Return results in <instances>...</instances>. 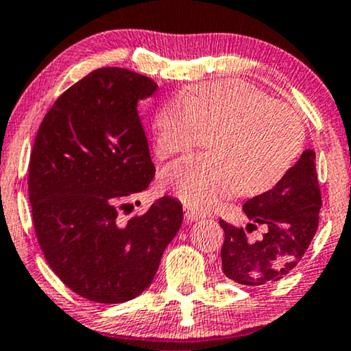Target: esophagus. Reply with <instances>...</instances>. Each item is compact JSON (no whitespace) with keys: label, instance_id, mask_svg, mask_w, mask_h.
<instances>
[{"label":"esophagus","instance_id":"esophagus-1","mask_svg":"<svg viewBox=\"0 0 351 351\" xmlns=\"http://www.w3.org/2000/svg\"><path fill=\"white\" fill-rule=\"evenodd\" d=\"M184 219H186V222H196L201 219V214L197 213V210L186 208V206H184Z\"/></svg>","mask_w":351,"mask_h":351}]
</instances>
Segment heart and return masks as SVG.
Masks as SVG:
<instances>
[{
    "instance_id": "heart-1",
    "label": "heart",
    "mask_w": 351,
    "mask_h": 351,
    "mask_svg": "<svg viewBox=\"0 0 351 351\" xmlns=\"http://www.w3.org/2000/svg\"><path fill=\"white\" fill-rule=\"evenodd\" d=\"M157 154L168 158L201 145L209 152L165 168L163 183L184 204L213 209L240 191L261 194L291 170L304 145L298 114L242 80L196 84L155 114Z\"/></svg>"
}]
</instances>
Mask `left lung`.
<instances>
[{
	"instance_id": "left-lung-1",
	"label": "left lung",
	"mask_w": 351,
	"mask_h": 351,
	"mask_svg": "<svg viewBox=\"0 0 351 351\" xmlns=\"http://www.w3.org/2000/svg\"><path fill=\"white\" fill-rule=\"evenodd\" d=\"M320 206L315 154L304 150L276 186L243 204L252 221L247 230L265 226L263 237L250 240L243 227L219 221L226 234L221 250L223 274L245 286H268L288 276L314 239Z\"/></svg>"
}]
</instances>
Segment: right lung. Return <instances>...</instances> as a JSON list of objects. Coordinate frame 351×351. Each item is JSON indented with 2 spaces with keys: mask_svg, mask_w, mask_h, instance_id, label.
I'll list each match as a JSON object with an SVG mask.
<instances>
[{
  "mask_svg": "<svg viewBox=\"0 0 351 351\" xmlns=\"http://www.w3.org/2000/svg\"><path fill=\"white\" fill-rule=\"evenodd\" d=\"M157 88L128 69H98L55 101L37 130L27 180L34 229L53 273L90 301L119 304L149 288L183 222L170 196L121 219L155 176L137 104Z\"/></svg>",
  "mask_w": 351,
  "mask_h": 351,
  "instance_id": "obj_1",
  "label": "right lung"
}]
</instances>
